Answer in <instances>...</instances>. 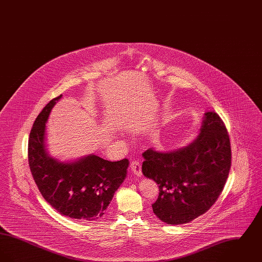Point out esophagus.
<instances>
[{
  "label": "esophagus",
  "instance_id": "1",
  "mask_svg": "<svg viewBox=\"0 0 262 262\" xmlns=\"http://www.w3.org/2000/svg\"><path fill=\"white\" fill-rule=\"evenodd\" d=\"M130 171L136 174L137 177H141V166L139 162L137 161H134V162L130 163Z\"/></svg>",
  "mask_w": 262,
  "mask_h": 262
}]
</instances>
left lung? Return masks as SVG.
Instances as JSON below:
<instances>
[{"instance_id":"obj_1","label":"left lung","mask_w":262,"mask_h":262,"mask_svg":"<svg viewBox=\"0 0 262 262\" xmlns=\"http://www.w3.org/2000/svg\"><path fill=\"white\" fill-rule=\"evenodd\" d=\"M199 136L179 149L142 153V174L159 187L152 204L164 223H188L204 214L219 198L231 168V144L218 114H204Z\"/></svg>"}]
</instances>
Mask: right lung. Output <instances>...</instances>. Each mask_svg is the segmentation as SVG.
Instances as JSON below:
<instances>
[{"label":"right lung","mask_w":262,"mask_h":262,"mask_svg":"<svg viewBox=\"0 0 262 262\" xmlns=\"http://www.w3.org/2000/svg\"><path fill=\"white\" fill-rule=\"evenodd\" d=\"M60 95L38 115L28 141V162L42 196L60 214L81 221L102 217L115 191L126 178L128 161L111 162L95 154L71 161L51 156L46 143V123Z\"/></svg>","instance_id":"1"}]
</instances>
